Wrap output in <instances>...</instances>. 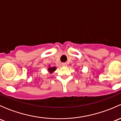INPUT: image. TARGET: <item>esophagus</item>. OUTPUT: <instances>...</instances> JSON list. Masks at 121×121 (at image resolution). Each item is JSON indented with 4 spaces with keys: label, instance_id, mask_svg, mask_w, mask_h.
Here are the masks:
<instances>
[{
    "label": "esophagus",
    "instance_id": "1",
    "mask_svg": "<svg viewBox=\"0 0 121 121\" xmlns=\"http://www.w3.org/2000/svg\"><path fill=\"white\" fill-rule=\"evenodd\" d=\"M63 66H67V64H65V63H64V64H63Z\"/></svg>",
    "mask_w": 121,
    "mask_h": 121
}]
</instances>
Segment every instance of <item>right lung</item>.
Masks as SVG:
<instances>
[{
	"mask_svg": "<svg viewBox=\"0 0 121 121\" xmlns=\"http://www.w3.org/2000/svg\"><path fill=\"white\" fill-rule=\"evenodd\" d=\"M56 69V67H50L48 68V71H49V73H50V74L53 73Z\"/></svg>",
	"mask_w": 121,
	"mask_h": 121,
	"instance_id": "add662e5",
	"label": "right lung"
}]
</instances>
